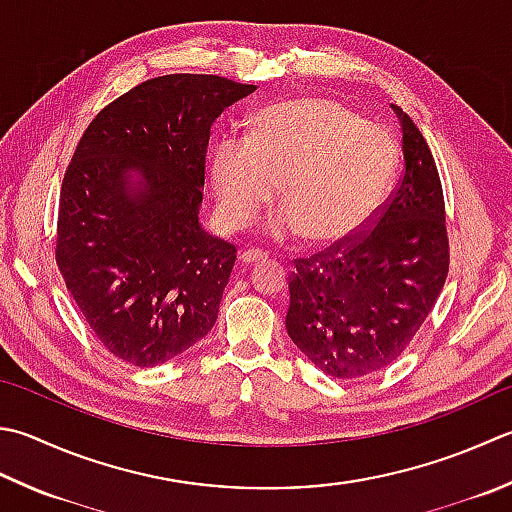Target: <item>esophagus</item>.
Wrapping results in <instances>:
<instances>
[{
    "label": "esophagus",
    "mask_w": 512,
    "mask_h": 512,
    "mask_svg": "<svg viewBox=\"0 0 512 512\" xmlns=\"http://www.w3.org/2000/svg\"><path fill=\"white\" fill-rule=\"evenodd\" d=\"M264 255L262 253H255V250H246V253L239 255V264L242 266H255L259 262H264Z\"/></svg>",
    "instance_id": "obj_1"
}]
</instances>
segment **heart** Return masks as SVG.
<instances>
[{"label": "heart", "instance_id": "heart-1", "mask_svg": "<svg viewBox=\"0 0 512 512\" xmlns=\"http://www.w3.org/2000/svg\"><path fill=\"white\" fill-rule=\"evenodd\" d=\"M395 168V142L330 97L282 99L250 119L248 139H222L210 155L219 213L244 228L279 199L266 233L313 246L350 237L382 202ZM280 190H276V184Z\"/></svg>", "mask_w": 512, "mask_h": 512}]
</instances>
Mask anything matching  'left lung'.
Here are the masks:
<instances>
[{"instance_id":"8db88e82","label":"left lung","mask_w":512,"mask_h":512,"mask_svg":"<svg viewBox=\"0 0 512 512\" xmlns=\"http://www.w3.org/2000/svg\"><path fill=\"white\" fill-rule=\"evenodd\" d=\"M404 170L368 228L295 259L286 330L335 379L373 375L402 357L442 293L450 248L444 190L424 135L393 106Z\"/></svg>"}]
</instances>
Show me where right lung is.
<instances>
[{
  "label": "right lung",
  "instance_id": "right-lung-1",
  "mask_svg": "<svg viewBox=\"0 0 512 512\" xmlns=\"http://www.w3.org/2000/svg\"><path fill=\"white\" fill-rule=\"evenodd\" d=\"M255 88L148 79L99 110L70 159L55 262L95 337L130 366L164 364L215 326L237 248L197 217L210 126Z\"/></svg>",
  "mask_w": 512,
  "mask_h": 512
}]
</instances>
